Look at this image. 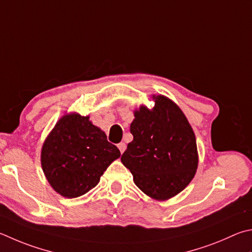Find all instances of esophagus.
Returning <instances> with one entry per match:
<instances>
[{"instance_id": "1", "label": "esophagus", "mask_w": 252, "mask_h": 252, "mask_svg": "<svg viewBox=\"0 0 252 252\" xmlns=\"http://www.w3.org/2000/svg\"><path fill=\"white\" fill-rule=\"evenodd\" d=\"M118 148H119V150H120V152L123 153L126 151V145L125 142H121V143L118 144Z\"/></svg>"}]
</instances>
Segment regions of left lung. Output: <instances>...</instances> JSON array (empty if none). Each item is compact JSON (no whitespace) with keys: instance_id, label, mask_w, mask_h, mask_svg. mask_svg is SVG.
Masks as SVG:
<instances>
[{"instance_id":"left-lung-1","label":"left lung","mask_w":252,"mask_h":252,"mask_svg":"<svg viewBox=\"0 0 252 252\" xmlns=\"http://www.w3.org/2000/svg\"><path fill=\"white\" fill-rule=\"evenodd\" d=\"M152 110L141 107L130 131L121 161L139 189L150 197H173L189 184L197 170L198 155L194 131L172 100L153 95Z\"/></svg>"}]
</instances>
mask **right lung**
<instances>
[{"instance_id": "1", "label": "right lung", "mask_w": 252, "mask_h": 252, "mask_svg": "<svg viewBox=\"0 0 252 252\" xmlns=\"http://www.w3.org/2000/svg\"><path fill=\"white\" fill-rule=\"evenodd\" d=\"M107 135L77 113L63 116L45 140L42 167L53 189L67 198L86 194L120 157Z\"/></svg>"}]
</instances>
